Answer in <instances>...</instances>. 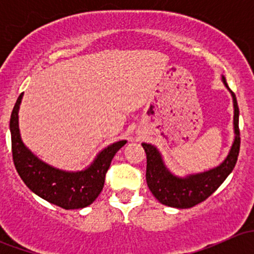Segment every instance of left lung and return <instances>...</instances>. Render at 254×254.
<instances>
[{"label": "left lung", "instance_id": "8db88e82", "mask_svg": "<svg viewBox=\"0 0 254 254\" xmlns=\"http://www.w3.org/2000/svg\"><path fill=\"white\" fill-rule=\"evenodd\" d=\"M222 82L231 92L232 101H234L235 139L227 157L217 167L205 172L188 175L187 177L175 176L166 167L160 151L151 143L142 142V147L147 158L146 182L151 193L163 205L177 207V209H188L195 206L196 204L209 198L224 183L227 176L235 168L241 143L240 129H238L240 111H238L236 96L229 88V84L224 76H222Z\"/></svg>", "mask_w": 254, "mask_h": 254}]
</instances>
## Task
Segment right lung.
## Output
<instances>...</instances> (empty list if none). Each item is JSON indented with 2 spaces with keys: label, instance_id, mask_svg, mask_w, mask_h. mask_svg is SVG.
Instances as JSON below:
<instances>
[{
  "label": "right lung",
  "instance_id": "add662e5",
  "mask_svg": "<svg viewBox=\"0 0 254 254\" xmlns=\"http://www.w3.org/2000/svg\"><path fill=\"white\" fill-rule=\"evenodd\" d=\"M22 97L23 93L18 97L9 120L12 156L18 175L33 193L54 205L66 210L91 205L103 189L106 173L113 157L127 143V140H120L102 150L86 170L77 172L59 170L43 162L23 143L18 127Z\"/></svg>",
  "mask_w": 254,
  "mask_h": 254
}]
</instances>
